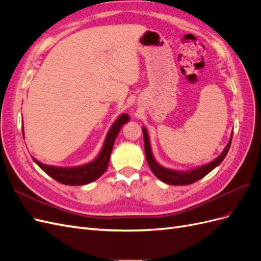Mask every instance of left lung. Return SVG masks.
<instances>
[{
	"label": "left lung",
	"mask_w": 261,
	"mask_h": 261,
	"mask_svg": "<svg viewBox=\"0 0 261 261\" xmlns=\"http://www.w3.org/2000/svg\"><path fill=\"white\" fill-rule=\"evenodd\" d=\"M143 133H144V143H145V153H146V159H147L149 168L151 169L153 174L160 180L164 181V183H167V184H171V185H189V184H193V183H195V181L202 178L203 176H206L208 173H210L213 169L217 168L218 165L223 161L225 155L227 154L228 149H230V146L232 143V137H233V134H232L231 139H230V141H228L226 147L224 148L223 152L221 153L216 160H213L206 165H202V167L196 168L191 171L179 172V171L165 169V168L161 167L159 163H156V161L154 160V158L152 155L151 148H150L148 133L145 127L143 128Z\"/></svg>",
	"instance_id": "1"
}]
</instances>
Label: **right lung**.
<instances>
[{"label":"right lung","instance_id":"right-lung-1","mask_svg":"<svg viewBox=\"0 0 261 261\" xmlns=\"http://www.w3.org/2000/svg\"><path fill=\"white\" fill-rule=\"evenodd\" d=\"M128 121L129 116L127 114H122L117 118L115 123L112 125L111 129L109 130L103 147H102L97 159L88 164L77 168H58L51 167V165H45L36 160L35 158H33V159L42 171H44L46 174L55 180H58L61 184L73 186L89 184L91 181L98 179L107 171L114 141L118 135V133H120L122 126Z\"/></svg>","mask_w":261,"mask_h":261}]
</instances>
